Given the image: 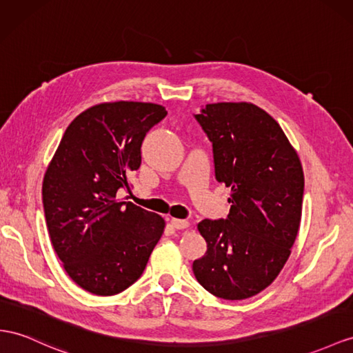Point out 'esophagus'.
<instances>
[{
	"instance_id": "esophagus-1",
	"label": "esophagus",
	"mask_w": 353,
	"mask_h": 353,
	"mask_svg": "<svg viewBox=\"0 0 353 353\" xmlns=\"http://www.w3.org/2000/svg\"><path fill=\"white\" fill-rule=\"evenodd\" d=\"M170 223L173 225V227H174L176 230H185V228H188V227H189V222H188V221H185V219H176V218H171V219H170Z\"/></svg>"
}]
</instances>
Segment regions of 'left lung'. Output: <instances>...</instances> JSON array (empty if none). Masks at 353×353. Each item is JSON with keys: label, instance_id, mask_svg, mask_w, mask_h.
<instances>
[{"label": "left lung", "instance_id": "left-lung-1", "mask_svg": "<svg viewBox=\"0 0 353 353\" xmlns=\"http://www.w3.org/2000/svg\"><path fill=\"white\" fill-rule=\"evenodd\" d=\"M195 117L212 141L216 180L231 188V209L227 219L198 223L207 250L192 270L210 294L245 300L273 283L291 255L303 210L301 161L255 104H207Z\"/></svg>", "mask_w": 353, "mask_h": 353}]
</instances>
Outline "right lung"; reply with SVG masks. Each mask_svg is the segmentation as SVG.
<instances>
[{
    "label": "right lung",
    "instance_id": "right-lung-1",
    "mask_svg": "<svg viewBox=\"0 0 353 353\" xmlns=\"http://www.w3.org/2000/svg\"><path fill=\"white\" fill-rule=\"evenodd\" d=\"M167 116L153 103L86 108L68 125L43 179L52 246L71 280L108 296L141 274L165 228L159 214L117 198L141 164V143Z\"/></svg>",
    "mask_w": 353,
    "mask_h": 353
}]
</instances>
